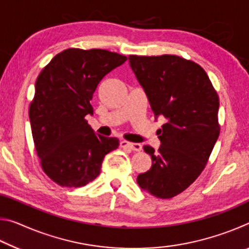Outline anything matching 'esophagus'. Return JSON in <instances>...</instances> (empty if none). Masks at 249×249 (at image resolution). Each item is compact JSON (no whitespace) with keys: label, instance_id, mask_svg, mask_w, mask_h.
Returning <instances> with one entry per match:
<instances>
[{"label":"esophagus","instance_id":"34e87169","mask_svg":"<svg viewBox=\"0 0 249 249\" xmlns=\"http://www.w3.org/2000/svg\"><path fill=\"white\" fill-rule=\"evenodd\" d=\"M120 146L122 148H127L129 150H134V151H141L142 148L141 144H137V142H129L126 141H122L120 142Z\"/></svg>","mask_w":249,"mask_h":249}]
</instances>
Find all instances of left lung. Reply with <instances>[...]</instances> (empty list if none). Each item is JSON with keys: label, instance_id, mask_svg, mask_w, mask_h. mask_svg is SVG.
Listing matches in <instances>:
<instances>
[{"label": "left lung", "instance_id": "obj_1", "mask_svg": "<svg viewBox=\"0 0 249 249\" xmlns=\"http://www.w3.org/2000/svg\"><path fill=\"white\" fill-rule=\"evenodd\" d=\"M128 60L155 116L166 121L158 129V150L144 146L153 165L137 183L156 197L171 199L205 168L220 135L218 95L204 69L191 60L176 54H130Z\"/></svg>", "mask_w": 249, "mask_h": 249}]
</instances>
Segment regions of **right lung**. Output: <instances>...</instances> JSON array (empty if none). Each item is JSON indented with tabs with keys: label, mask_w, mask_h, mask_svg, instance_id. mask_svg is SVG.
Here are the masks:
<instances>
[{
	"label": "right lung",
	"mask_w": 249,
	"mask_h": 249,
	"mask_svg": "<svg viewBox=\"0 0 249 249\" xmlns=\"http://www.w3.org/2000/svg\"><path fill=\"white\" fill-rule=\"evenodd\" d=\"M126 60L104 49L69 48L37 78L29 105L34 144L41 169L61 187L93 181L105 155L119 147L117 138L95 134L84 117L93 114L90 101L101 80Z\"/></svg>",
	"instance_id": "obj_1"
}]
</instances>
